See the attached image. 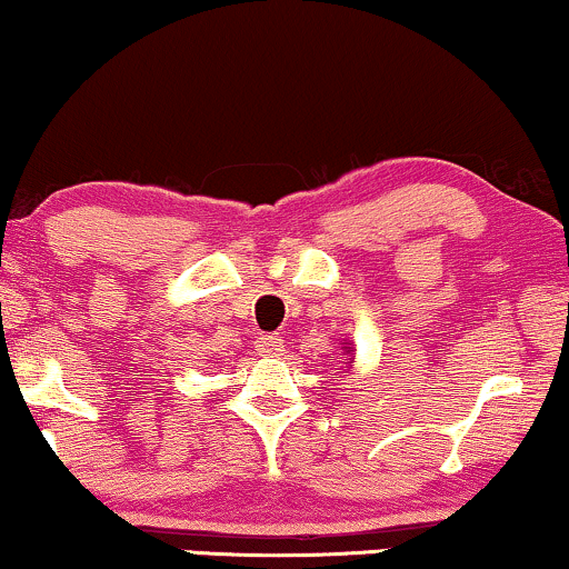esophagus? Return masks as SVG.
Returning <instances> with one entry per match:
<instances>
[{
  "mask_svg": "<svg viewBox=\"0 0 569 569\" xmlns=\"http://www.w3.org/2000/svg\"><path fill=\"white\" fill-rule=\"evenodd\" d=\"M259 352L263 355V357H277L279 352H282V347H284V341L279 339V337H274V333H261L259 337Z\"/></svg>",
  "mask_w": 569,
  "mask_h": 569,
  "instance_id": "esophagus-1",
  "label": "esophagus"
}]
</instances>
